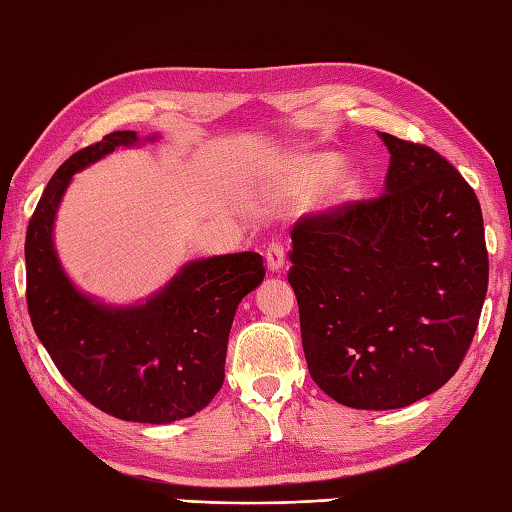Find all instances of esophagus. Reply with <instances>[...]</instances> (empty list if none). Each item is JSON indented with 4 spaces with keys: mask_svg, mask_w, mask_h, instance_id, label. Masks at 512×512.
I'll return each instance as SVG.
<instances>
[{
    "mask_svg": "<svg viewBox=\"0 0 512 512\" xmlns=\"http://www.w3.org/2000/svg\"><path fill=\"white\" fill-rule=\"evenodd\" d=\"M265 260L269 272H278V269L285 265V245L278 243V240H272V243L265 247Z\"/></svg>",
    "mask_w": 512,
    "mask_h": 512,
    "instance_id": "obj_1",
    "label": "esophagus"
}]
</instances>
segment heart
I'll use <instances>...</instances> for the list:
<instances>
[{
    "mask_svg": "<svg viewBox=\"0 0 512 512\" xmlns=\"http://www.w3.org/2000/svg\"><path fill=\"white\" fill-rule=\"evenodd\" d=\"M336 169H339V158L327 156L325 153V156H318L312 160V165L307 167V176H310L312 182H325L334 176ZM352 189H354V178H345L341 182V191L343 194H350Z\"/></svg>",
    "mask_w": 512,
    "mask_h": 512,
    "instance_id": "heart-1",
    "label": "heart"
}]
</instances>
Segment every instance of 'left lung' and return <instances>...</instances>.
<instances>
[{"label":"left lung","instance_id":"obj_1","mask_svg":"<svg viewBox=\"0 0 512 512\" xmlns=\"http://www.w3.org/2000/svg\"><path fill=\"white\" fill-rule=\"evenodd\" d=\"M381 140L383 194L303 216L289 252L307 370L356 410L410 406L448 383L488 289L475 191L426 144Z\"/></svg>","mask_w":512,"mask_h":512}]
</instances>
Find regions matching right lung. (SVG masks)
I'll use <instances>...</instances> for the list:
<instances>
[{
	"mask_svg": "<svg viewBox=\"0 0 512 512\" xmlns=\"http://www.w3.org/2000/svg\"><path fill=\"white\" fill-rule=\"evenodd\" d=\"M136 142V131H113L48 180L26 229V303L55 368L91 406L124 421L171 423L216 397L236 307L263 283L265 265L256 252L196 260L151 301L127 310L77 292L53 249L57 205L75 171Z\"/></svg>",
	"mask_w": 512,
	"mask_h": 512,
	"instance_id": "right-lung-1",
	"label": "right lung"
}]
</instances>
